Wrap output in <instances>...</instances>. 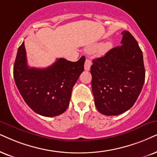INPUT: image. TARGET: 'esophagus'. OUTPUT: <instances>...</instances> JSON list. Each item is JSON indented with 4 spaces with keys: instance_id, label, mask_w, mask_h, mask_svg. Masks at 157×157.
<instances>
[{
    "instance_id": "esophagus-1",
    "label": "esophagus",
    "mask_w": 157,
    "mask_h": 157,
    "mask_svg": "<svg viewBox=\"0 0 157 157\" xmlns=\"http://www.w3.org/2000/svg\"><path fill=\"white\" fill-rule=\"evenodd\" d=\"M91 64H92V62H91V61L90 60V59H86V60H85V70H87V71L90 70Z\"/></svg>"
}]
</instances>
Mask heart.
<instances>
[{"mask_svg":"<svg viewBox=\"0 0 157 157\" xmlns=\"http://www.w3.org/2000/svg\"><path fill=\"white\" fill-rule=\"evenodd\" d=\"M111 43H105L104 45H103L102 46V49L101 51H107L108 49H109L111 48Z\"/></svg>","mask_w":157,"mask_h":157,"instance_id":"b5f03b06","label":"heart"}]
</instances>
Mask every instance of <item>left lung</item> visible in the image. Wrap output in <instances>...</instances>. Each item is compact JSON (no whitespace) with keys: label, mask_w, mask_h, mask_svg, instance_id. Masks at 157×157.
I'll use <instances>...</instances> for the list:
<instances>
[{"label":"left lung","mask_w":157,"mask_h":157,"mask_svg":"<svg viewBox=\"0 0 157 157\" xmlns=\"http://www.w3.org/2000/svg\"><path fill=\"white\" fill-rule=\"evenodd\" d=\"M122 35V45L93 59L90 67L95 105L106 116H116L130 109L145 81L142 51L130 32L124 30Z\"/></svg>","instance_id":"obj_1"}]
</instances>
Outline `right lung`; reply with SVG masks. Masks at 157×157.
Listing matches in <instances>:
<instances>
[{
    "label": "right lung",
    "instance_id": "1",
    "mask_svg": "<svg viewBox=\"0 0 157 157\" xmlns=\"http://www.w3.org/2000/svg\"><path fill=\"white\" fill-rule=\"evenodd\" d=\"M85 61V56L76 62L60 58L46 68L29 67L23 42L13 65L16 85L35 112L48 117L58 116L69 106L73 86L84 70Z\"/></svg>",
    "mask_w": 157,
    "mask_h": 157
}]
</instances>
